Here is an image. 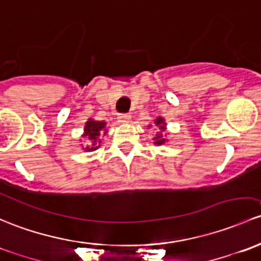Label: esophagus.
<instances>
[{"instance_id": "34e87169", "label": "esophagus", "mask_w": 261, "mask_h": 261, "mask_svg": "<svg viewBox=\"0 0 261 261\" xmlns=\"http://www.w3.org/2000/svg\"><path fill=\"white\" fill-rule=\"evenodd\" d=\"M130 119V114H119L118 115V122L119 123H128Z\"/></svg>"}]
</instances>
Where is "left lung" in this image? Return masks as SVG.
<instances>
[{"label":"left lung","instance_id":"8db88e82","mask_svg":"<svg viewBox=\"0 0 261 261\" xmlns=\"http://www.w3.org/2000/svg\"><path fill=\"white\" fill-rule=\"evenodd\" d=\"M154 123L157 127H160V132H157L154 139V144L161 146V144L166 143V137H165V130H166V122L162 117H158L157 119H154Z\"/></svg>","mask_w":261,"mask_h":261}]
</instances>
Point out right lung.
Segmentation results:
<instances>
[{"mask_svg":"<svg viewBox=\"0 0 261 261\" xmlns=\"http://www.w3.org/2000/svg\"><path fill=\"white\" fill-rule=\"evenodd\" d=\"M106 122H100V120H94V119H88V122L85 123L84 127V134H83V138H85V147H83V149H85L87 152H91V150H95L100 147V139L99 136L101 133L106 134Z\"/></svg>","mask_w":261,"mask_h":261,"instance_id":"obj_1","label":"right lung"}]
</instances>
